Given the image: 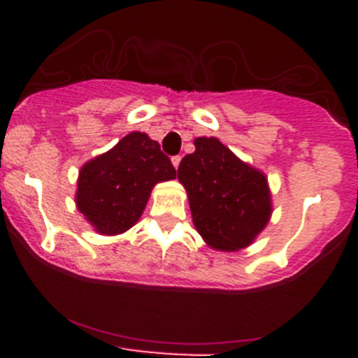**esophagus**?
Instances as JSON below:
<instances>
[{"mask_svg": "<svg viewBox=\"0 0 358 358\" xmlns=\"http://www.w3.org/2000/svg\"><path fill=\"white\" fill-rule=\"evenodd\" d=\"M179 163H181V156H173L172 157V164L176 166V169L179 166Z\"/></svg>", "mask_w": 358, "mask_h": 358, "instance_id": "obj_1", "label": "esophagus"}]
</instances>
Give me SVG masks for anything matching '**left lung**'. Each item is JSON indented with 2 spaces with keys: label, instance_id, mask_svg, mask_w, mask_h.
<instances>
[{
  "label": "left lung",
  "instance_id": "obj_1",
  "mask_svg": "<svg viewBox=\"0 0 358 358\" xmlns=\"http://www.w3.org/2000/svg\"><path fill=\"white\" fill-rule=\"evenodd\" d=\"M177 177L186 188L199 235L213 249L238 251L267 226L273 204L267 177L217 138H197Z\"/></svg>",
  "mask_w": 358,
  "mask_h": 358
}]
</instances>
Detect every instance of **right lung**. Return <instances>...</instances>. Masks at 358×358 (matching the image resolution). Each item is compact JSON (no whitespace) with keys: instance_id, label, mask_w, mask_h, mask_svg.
I'll return each instance as SVG.
<instances>
[{"instance_id":"right-lung-1","label":"right lung","mask_w":358,"mask_h":358,"mask_svg":"<svg viewBox=\"0 0 358 358\" xmlns=\"http://www.w3.org/2000/svg\"><path fill=\"white\" fill-rule=\"evenodd\" d=\"M173 177L176 169L159 143L131 132L82 166L77 208L98 233L120 235L140 220L152 188Z\"/></svg>"}]
</instances>
